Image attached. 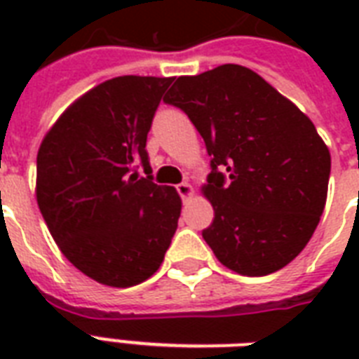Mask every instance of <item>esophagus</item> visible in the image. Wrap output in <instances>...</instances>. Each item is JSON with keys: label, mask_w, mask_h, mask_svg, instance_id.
I'll list each match as a JSON object with an SVG mask.
<instances>
[{"label": "esophagus", "mask_w": 359, "mask_h": 359, "mask_svg": "<svg viewBox=\"0 0 359 359\" xmlns=\"http://www.w3.org/2000/svg\"><path fill=\"white\" fill-rule=\"evenodd\" d=\"M177 191L182 199H188L190 196H194V186L188 184V182H182V184L177 186Z\"/></svg>", "instance_id": "obj_1"}]
</instances>
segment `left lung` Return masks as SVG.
<instances>
[{
    "instance_id": "8db88e82",
    "label": "left lung",
    "mask_w": 359,
    "mask_h": 359,
    "mask_svg": "<svg viewBox=\"0 0 359 359\" xmlns=\"http://www.w3.org/2000/svg\"><path fill=\"white\" fill-rule=\"evenodd\" d=\"M207 145L203 194L214 219L203 238L224 266L266 276L300 253L323 216L332 158L315 124L242 65L180 76L163 97Z\"/></svg>"
}]
</instances>
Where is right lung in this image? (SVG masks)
I'll return each mask as SVG.
<instances>
[{
	"label": "right lung",
	"mask_w": 359,
	"mask_h": 359,
	"mask_svg": "<svg viewBox=\"0 0 359 359\" xmlns=\"http://www.w3.org/2000/svg\"><path fill=\"white\" fill-rule=\"evenodd\" d=\"M171 81H104L70 104L39 147L35 194L50 235L80 272L108 287L151 278L177 231L182 201L173 186L152 182L145 151Z\"/></svg>",
	"instance_id": "obj_1"
}]
</instances>
